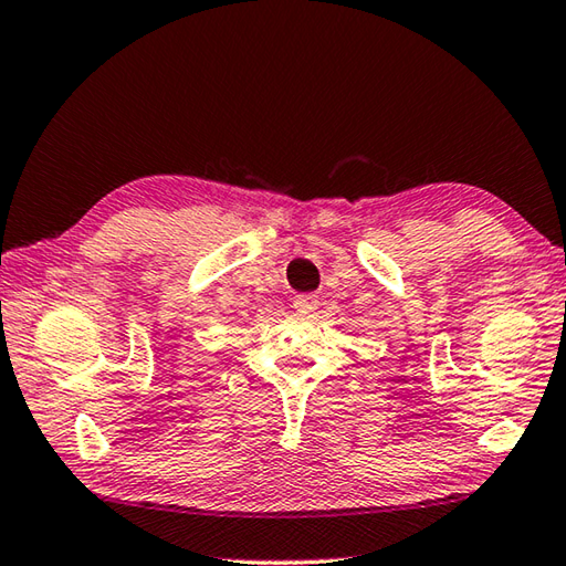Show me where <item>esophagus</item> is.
I'll return each mask as SVG.
<instances>
[{
	"label": "esophagus",
	"mask_w": 566,
	"mask_h": 566,
	"mask_svg": "<svg viewBox=\"0 0 566 566\" xmlns=\"http://www.w3.org/2000/svg\"><path fill=\"white\" fill-rule=\"evenodd\" d=\"M296 314H314L318 308V296L316 294H298L294 298Z\"/></svg>",
	"instance_id": "obj_1"
}]
</instances>
